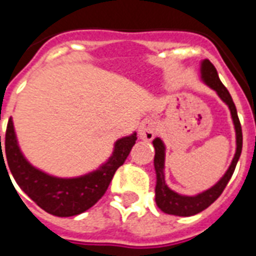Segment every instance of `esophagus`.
<instances>
[{
	"label": "esophagus",
	"mask_w": 256,
	"mask_h": 256,
	"mask_svg": "<svg viewBox=\"0 0 256 256\" xmlns=\"http://www.w3.org/2000/svg\"><path fill=\"white\" fill-rule=\"evenodd\" d=\"M138 136L140 140H152L156 136V124L152 120H144L138 126Z\"/></svg>",
	"instance_id": "obj_1"
}]
</instances>
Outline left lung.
Listing matches in <instances>:
<instances>
[{
    "label": "left lung",
    "mask_w": 256,
    "mask_h": 256,
    "mask_svg": "<svg viewBox=\"0 0 256 256\" xmlns=\"http://www.w3.org/2000/svg\"><path fill=\"white\" fill-rule=\"evenodd\" d=\"M199 73H200V81L206 86L212 88L230 110L231 120H232L235 128L236 148H235L234 158L231 160L230 166L226 170V172L223 174L222 178L219 179L214 186H211L210 188L200 191V192L195 195H183L176 192V191L171 190L170 187L168 186V183H166V179H164V158H166L164 142L158 136L152 140V146L156 148V156H154V168H156V203L164 212L170 215H176V216H191V215L198 214V212H200V211L210 206L211 203H214L219 198V195L222 194V191L224 190V187L227 186V183L232 176L235 166L238 164L239 156H240V152H242V128H240L238 112H236V108H235L234 100L231 98L230 92L223 86V84L219 80L218 72L208 60L200 61Z\"/></svg>",
    "instance_id": "left-lung-1"
}]
</instances>
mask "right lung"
I'll list each match as a JSON object with an SVG mask.
<instances>
[{
  "label": "right lung",
  "mask_w": 256,
  "mask_h": 256,
  "mask_svg": "<svg viewBox=\"0 0 256 256\" xmlns=\"http://www.w3.org/2000/svg\"><path fill=\"white\" fill-rule=\"evenodd\" d=\"M136 140V132L116 140L114 142L112 156L96 170L69 178L56 176L36 168L24 156L18 144L13 118L10 116L4 144L5 157L3 156L5 154H2L0 136V162L4 158L8 160V164L5 165V168L6 166H9L20 188L30 199H33L42 210L62 218L73 216L85 212L102 198L116 168L124 164Z\"/></svg>",
  "instance_id": "right-lung-1"
}]
</instances>
